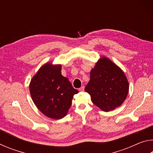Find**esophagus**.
Listing matches in <instances>:
<instances>
[{
	"label": "esophagus",
	"instance_id": "obj_1",
	"mask_svg": "<svg viewBox=\"0 0 153 153\" xmlns=\"http://www.w3.org/2000/svg\"><path fill=\"white\" fill-rule=\"evenodd\" d=\"M79 91H81V92H83L84 90V86H82L81 88H80L79 89Z\"/></svg>",
	"mask_w": 153,
	"mask_h": 153
}]
</instances>
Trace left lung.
<instances>
[{
  "label": "left lung",
  "instance_id": "8db88e82",
  "mask_svg": "<svg viewBox=\"0 0 153 153\" xmlns=\"http://www.w3.org/2000/svg\"><path fill=\"white\" fill-rule=\"evenodd\" d=\"M90 77L85 91L100 109L108 112L123 104L129 92V83L120 67L102 56L91 69Z\"/></svg>",
  "mask_w": 153,
  "mask_h": 153
}]
</instances>
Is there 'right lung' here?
<instances>
[{
    "label": "right lung",
    "mask_w": 153,
    "mask_h": 153,
    "mask_svg": "<svg viewBox=\"0 0 153 153\" xmlns=\"http://www.w3.org/2000/svg\"><path fill=\"white\" fill-rule=\"evenodd\" d=\"M61 65L46 63L31 79L30 92L33 102L44 115L54 120L67 115L74 95L78 93L68 78L62 76Z\"/></svg>",
    "instance_id": "obj_1"
}]
</instances>
